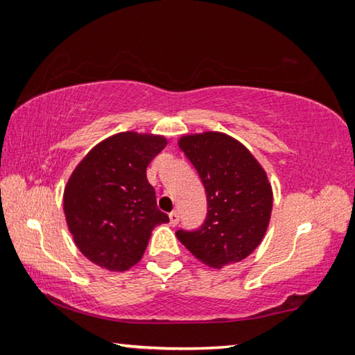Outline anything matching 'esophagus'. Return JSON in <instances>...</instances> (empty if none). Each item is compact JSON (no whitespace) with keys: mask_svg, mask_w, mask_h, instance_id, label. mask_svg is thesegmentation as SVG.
<instances>
[{"mask_svg":"<svg viewBox=\"0 0 355 355\" xmlns=\"http://www.w3.org/2000/svg\"><path fill=\"white\" fill-rule=\"evenodd\" d=\"M169 219H171V225L175 227L178 224V220H180V214L177 211H172L169 214Z\"/></svg>","mask_w":355,"mask_h":355,"instance_id":"obj_1","label":"esophagus"}]
</instances>
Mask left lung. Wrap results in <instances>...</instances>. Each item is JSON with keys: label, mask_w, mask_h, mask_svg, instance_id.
<instances>
[{"label": "left lung", "mask_w": 355, "mask_h": 355, "mask_svg": "<svg viewBox=\"0 0 355 355\" xmlns=\"http://www.w3.org/2000/svg\"><path fill=\"white\" fill-rule=\"evenodd\" d=\"M178 147L199 172L208 214L194 232L177 238L197 260L220 269L244 260L263 241L272 211V188L257 158L219 131L184 135Z\"/></svg>", "instance_id": "obj_1"}]
</instances>
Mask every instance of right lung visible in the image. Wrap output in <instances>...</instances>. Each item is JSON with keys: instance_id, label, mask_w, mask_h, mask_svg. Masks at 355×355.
<instances>
[{"instance_id": "add662e5", "label": "right lung", "mask_w": 355, "mask_h": 355, "mask_svg": "<svg viewBox=\"0 0 355 355\" xmlns=\"http://www.w3.org/2000/svg\"><path fill=\"white\" fill-rule=\"evenodd\" d=\"M166 146L164 136L123 131L97 144L71 172L65 220L76 248L97 266L127 271L141 261L153 228L169 222L147 180V166Z\"/></svg>"}]
</instances>
